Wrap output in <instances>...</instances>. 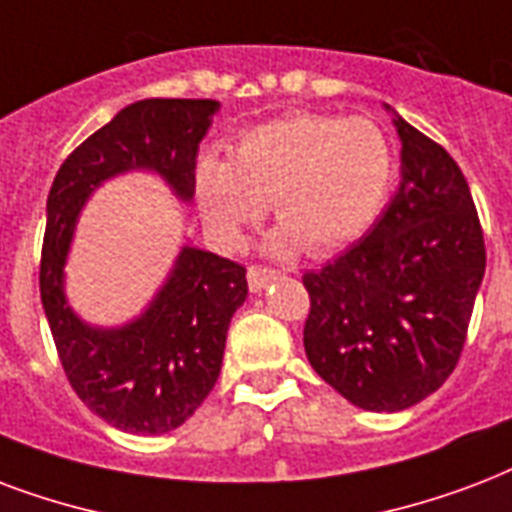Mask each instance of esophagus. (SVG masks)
Segmentation results:
<instances>
[{"mask_svg": "<svg viewBox=\"0 0 512 512\" xmlns=\"http://www.w3.org/2000/svg\"><path fill=\"white\" fill-rule=\"evenodd\" d=\"M279 279V271H271V268H260V265H252L247 271V282L252 292H263L271 282Z\"/></svg>", "mask_w": 512, "mask_h": 512, "instance_id": "obj_1", "label": "esophagus"}]
</instances>
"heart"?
<instances>
[{"mask_svg":"<svg viewBox=\"0 0 512 512\" xmlns=\"http://www.w3.org/2000/svg\"><path fill=\"white\" fill-rule=\"evenodd\" d=\"M395 161L384 131L365 117H276L241 136L233 161L204 155L195 166V201L222 247L273 206L279 228L271 255H327L373 225L392 187Z\"/></svg>","mask_w":512,"mask_h":512,"instance_id":"1","label":"heart"}]
</instances>
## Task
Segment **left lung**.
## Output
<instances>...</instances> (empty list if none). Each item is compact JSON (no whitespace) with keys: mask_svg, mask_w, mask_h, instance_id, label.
<instances>
[{"mask_svg":"<svg viewBox=\"0 0 512 512\" xmlns=\"http://www.w3.org/2000/svg\"><path fill=\"white\" fill-rule=\"evenodd\" d=\"M400 187L368 236L303 276L311 368L362 411L395 413L446 384L486 273L483 230L462 169L405 123Z\"/></svg>","mask_w":512,"mask_h":512,"instance_id":"1","label":"left lung"}]
</instances>
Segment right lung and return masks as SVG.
Returning a JSON list of instances; mask_svg holds the SVG:
<instances>
[{
    "label": "right lung",
    "mask_w": 512,
    "mask_h": 512,
    "mask_svg": "<svg viewBox=\"0 0 512 512\" xmlns=\"http://www.w3.org/2000/svg\"><path fill=\"white\" fill-rule=\"evenodd\" d=\"M220 101L144 99L120 109L61 163L48 195L39 295L69 384L93 413L134 435L185 424L217 384L230 319L247 300V271L182 244L166 279L123 325H91L66 298L77 220L104 182L155 174L177 201L195 193L198 144Z\"/></svg>",
    "instance_id": "add662e5"
}]
</instances>
